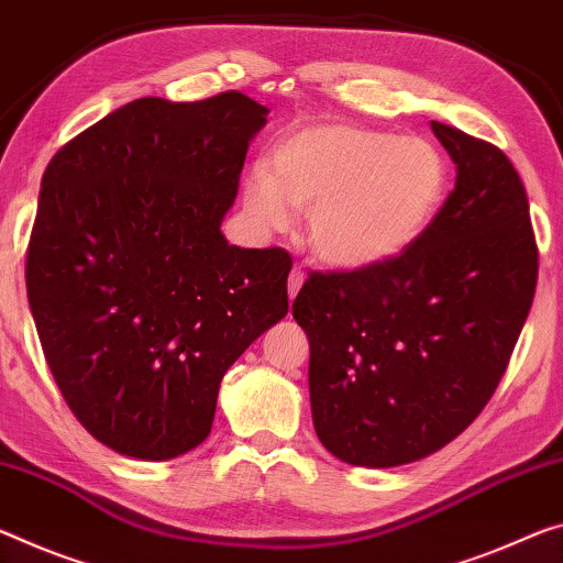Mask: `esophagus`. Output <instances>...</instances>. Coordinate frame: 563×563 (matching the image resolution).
Here are the masks:
<instances>
[{
  "label": "esophagus",
  "instance_id": "1",
  "mask_svg": "<svg viewBox=\"0 0 563 563\" xmlns=\"http://www.w3.org/2000/svg\"><path fill=\"white\" fill-rule=\"evenodd\" d=\"M302 280H306V275H302L300 267H292V273H290V278H288V296H290V300L298 296Z\"/></svg>",
  "mask_w": 563,
  "mask_h": 563
}]
</instances>
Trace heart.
I'll return each instance as SVG.
<instances>
[{
	"label": "heart",
	"instance_id": "obj_1",
	"mask_svg": "<svg viewBox=\"0 0 563 563\" xmlns=\"http://www.w3.org/2000/svg\"><path fill=\"white\" fill-rule=\"evenodd\" d=\"M267 167L243 180V210L280 233L308 210L306 243L318 263L361 273L396 261L426 235L451 190V165L426 137L320 122L275 142Z\"/></svg>",
	"mask_w": 563,
	"mask_h": 563
}]
</instances>
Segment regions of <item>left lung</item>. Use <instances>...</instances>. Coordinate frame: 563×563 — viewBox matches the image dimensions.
I'll use <instances>...</instances> for the list:
<instances>
[{
    "instance_id": "1",
    "label": "left lung",
    "mask_w": 563,
    "mask_h": 563,
    "mask_svg": "<svg viewBox=\"0 0 563 563\" xmlns=\"http://www.w3.org/2000/svg\"><path fill=\"white\" fill-rule=\"evenodd\" d=\"M456 187L418 243L373 271L313 273L292 318L310 343L320 443L351 466L426 459L474 423L529 316L539 250L501 150L431 122Z\"/></svg>"
}]
</instances>
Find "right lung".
Listing matches in <instances>:
<instances>
[{
    "label": "right lung",
    "instance_id": "add662e5",
    "mask_svg": "<svg viewBox=\"0 0 563 563\" xmlns=\"http://www.w3.org/2000/svg\"><path fill=\"white\" fill-rule=\"evenodd\" d=\"M267 112L240 92L142 97L44 169L26 298L67 406L122 456L208 439L222 376L288 313L290 255L220 230Z\"/></svg>",
    "mask_w": 563,
    "mask_h": 563
}]
</instances>
